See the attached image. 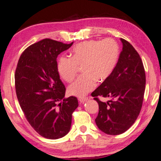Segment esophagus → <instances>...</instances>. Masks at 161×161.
<instances>
[{
	"label": "esophagus",
	"mask_w": 161,
	"mask_h": 161,
	"mask_svg": "<svg viewBox=\"0 0 161 161\" xmlns=\"http://www.w3.org/2000/svg\"><path fill=\"white\" fill-rule=\"evenodd\" d=\"M88 98H86V97H79L78 98V100L80 101V103H84L85 101H86Z\"/></svg>",
	"instance_id": "obj_1"
}]
</instances>
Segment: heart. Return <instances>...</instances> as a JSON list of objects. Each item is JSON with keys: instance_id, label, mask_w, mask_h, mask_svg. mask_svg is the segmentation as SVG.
<instances>
[{"instance_id": "heart-1", "label": "heart", "mask_w": 161, "mask_h": 161, "mask_svg": "<svg viewBox=\"0 0 161 161\" xmlns=\"http://www.w3.org/2000/svg\"><path fill=\"white\" fill-rule=\"evenodd\" d=\"M120 56V48L114 40H90L78 44L71 51V58L62 56L57 65L61 77L70 82L82 66L84 75L77 79L68 88L72 96L84 97L93 89L96 81L103 82L114 70Z\"/></svg>"}]
</instances>
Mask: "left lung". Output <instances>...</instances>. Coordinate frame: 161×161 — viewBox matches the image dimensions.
I'll return each instance as SVG.
<instances>
[{"label": "left lung", "mask_w": 161, "mask_h": 161, "mask_svg": "<svg viewBox=\"0 0 161 161\" xmlns=\"http://www.w3.org/2000/svg\"><path fill=\"white\" fill-rule=\"evenodd\" d=\"M122 51L110 77L91 93L99 105L96 124L108 135L122 134L136 121L142 106L146 75L143 63L134 47L121 38ZM98 96L112 97L107 103Z\"/></svg>", "instance_id": "left-lung-1"}]
</instances>
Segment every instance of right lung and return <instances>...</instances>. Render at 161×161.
Instances as JSON below:
<instances>
[{
	"label": "right lung",
	"mask_w": 161,
	"mask_h": 161,
	"mask_svg": "<svg viewBox=\"0 0 161 161\" xmlns=\"http://www.w3.org/2000/svg\"><path fill=\"white\" fill-rule=\"evenodd\" d=\"M49 38L24 50L15 70L17 99L27 121L41 136L56 140L70 131L76 97H65L57 70L58 56L72 45Z\"/></svg>",
	"instance_id": "1"
}]
</instances>
